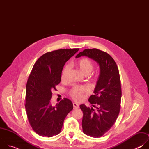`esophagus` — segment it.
<instances>
[{"instance_id": "34e87169", "label": "esophagus", "mask_w": 149, "mask_h": 149, "mask_svg": "<svg viewBox=\"0 0 149 149\" xmlns=\"http://www.w3.org/2000/svg\"><path fill=\"white\" fill-rule=\"evenodd\" d=\"M73 106H74V109H78L79 108V104L76 103V102H74L73 103Z\"/></svg>"}]
</instances>
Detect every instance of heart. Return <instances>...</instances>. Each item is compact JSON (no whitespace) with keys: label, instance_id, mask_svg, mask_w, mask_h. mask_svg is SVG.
<instances>
[{"label":"heart","instance_id":"heart-1","mask_svg":"<svg viewBox=\"0 0 149 149\" xmlns=\"http://www.w3.org/2000/svg\"><path fill=\"white\" fill-rule=\"evenodd\" d=\"M77 65L81 72L84 75H88L93 70V62L88 58H82L77 62ZM71 67L70 65H67L63 69L61 74V80L63 82H66L69 79ZM88 89L85 86H75L73 87L69 91L70 97L75 101H79L84 98L85 93L88 92Z\"/></svg>","mask_w":149,"mask_h":149}]
</instances>
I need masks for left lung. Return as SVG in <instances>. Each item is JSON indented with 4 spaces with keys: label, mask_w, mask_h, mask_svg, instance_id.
<instances>
[{
    "label": "left lung",
    "mask_w": 149,
    "mask_h": 149,
    "mask_svg": "<svg viewBox=\"0 0 149 149\" xmlns=\"http://www.w3.org/2000/svg\"><path fill=\"white\" fill-rule=\"evenodd\" d=\"M87 56L97 61L100 74L89 102L95 108L80 105L83 112V132L91 137H100L114 124L120 113L121 99V80L118 67L114 59L107 52L100 49H86L76 58Z\"/></svg>",
    "instance_id": "obj_1"
}]
</instances>
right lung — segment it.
<instances>
[{
  "mask_svg": "<svg viewBox=\"0 0 149 149\" xmlns=\"http://www.w3.org/2000/svg\"><path fill=\"white\" fill-rule=\"evenodd\" d=\"M79 48L61 49L42 55L35 63L26 87L25 109L29 123L38 134L48 137L58 134L67 114L73 109L66 98L53 107L50 104L52 91L61 79L65 62Z\"/></svg>",
  "mask_w": 149,
  "mask_h": 149,
  "instance_id": "1",
  "label": "right lung"
}]
</instances>
